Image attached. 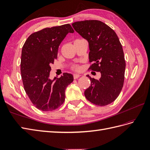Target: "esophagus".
<instances>
[{
  "label": "esophagus",
  "mask_w": 150,
  "mask_h": 150,
  "mask_svg": "<svg viewBox=\"0 0 150 150\" xmlns=\"http://www.w3.org/2000/svg\"><path fill=\"white\" fill-rule=\"evenodd\" d=\"M80 76V75H79V74H74V79H78V78H79Z\"/></svg>",
  "instance_id": "1"
}]
</instances>
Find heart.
I'll return each mask as SVG.
<instances>
[{"instance_id":"obj_1","label":"heart","mask_w":150,"mask_h":150,"mask_svg":"<svg viewBox=\"0 0 150 150\" xmlns=\"http://www.w3.org/2000/svg\"><path fill=\"white\" fill-rule=\"evenodd\" d=\"M75 68L76 69V70H78V67H75Z\"/></svg>"}]
</instances>
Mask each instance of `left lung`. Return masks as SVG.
I'll list each match as a JSON object with an SVG mask.
<instances>
[{"instance_id": "1", "label": "left lung", "mask_w": 150, "mask_h": 150, "mask_svg": "<svg viewBox=\"0 0 150 150\" xmlns=\"http://www.w3.org/2000/svg\"><path fill=\"white\" fill-rule=\"evenodd\" d=\"M73 28L89 43V69L100 71L99 80L87 76L91 86L84 92L88 101L98 106L113 102L124 86L125 61L122 46L114 30L98 20L72 23Z\"/></svg>"}]
</instances>
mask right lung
<instances>
[{
  "mask_svg": "<svg viewBox=\"0 0 150 150\" xmlns=\"http://www.w3.org/2000/svg\"><path fill=\"white\" fill-rule=\"evenodd\" d=\"M74 30L70 24L46 28L30 35L23 46L21 74L24 89L37 108L50 112L63 104L65 90L74 81L72 74L49 78L50 64L57 59L61 42Z\"/></svg>",
  "mask_w": 150,
  "mask_h": 150,
  "instance_id": "obj_1",
  "label": "right lung"
}]
</instances>
